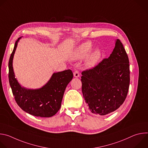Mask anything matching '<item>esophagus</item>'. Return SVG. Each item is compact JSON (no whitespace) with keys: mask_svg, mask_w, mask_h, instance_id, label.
<instances>
[{"mask_svg":"<svg viewBox=\"0 0 148 148\" xmlns=\"http://www.w3.org/2000/svg\"><path fill=\"white\" fill-rule=\"evenodd\" d=\"M74 76L75 77H76V78H77V77H78L79 76V74L78 71L75 70V71L74 72Z\"/></svg>","mask_w":148,"mask_h":148,"instance_id":"obj_1","label":"esophagus"}]
</instances>
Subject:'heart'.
I'll use <instances>...</instances> for the list:
<instances>
[{
	"label": "heart",
	"instance_id": "heart-1",
	"mask_svg": "<svg viewBox=\"0 0 148 148\" xmlns=\"http://www.w3.org/2000/svg\"><path fill=\"white\" fill-rule=\"evenodd\" d=\"M92 46L91 42H86L78 46L73 52V57L74 60H81L86 58V64L89 66L96 65L102 57L100 50L95 49L92 51Z\"/></svg>",
	"mask_w": 148,
	"mask_h": 148
}]
</instances>
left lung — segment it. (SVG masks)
Returning a JSON list of instances; mask_svg holds the SVG:
<instances>
[{
  "label": "left lung",
  "mask_w": 148,
  "mask_h": 148,
  "mask_svg": "<svg viewBox=\"0 0 148 148\" xmlns=\"http://www.w3.org/2000/svg\"><path fill=\"white\" fill-rule=\"evenodd\" d=\"M130 61L121 41L117 39L108 58L81 73L82 92L90 111L105 115L117 110L127 96Z\"/></svg>",
  "instance_id": "8db88e82"
}]
</instances>
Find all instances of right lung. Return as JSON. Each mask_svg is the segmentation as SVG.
Segmentation results:
<instances>
[{
    "label": "right lung",
    "instance_id": "obj_1",
    "mask_svg": "<svg viewBox=\"0 0 148 148\" xmlns=\"http://www.w3.org/2000/svg\"><path fill=\"white\" fill-rule=\"evenodd\" d=\"M16 41L9 61V80L14 99L18 106L27 113L40 117H51L60 110L61 101L68 84L73 74L71 70L54 73L47 83L38 89L22 87L15 78L13 69V58L17 43Z\"/></svg>",
    "mask_w": 148,
    "mask_h": 148
}]
</instances>
